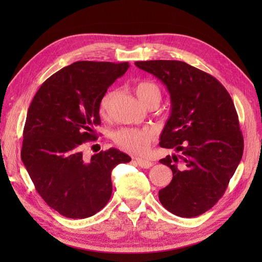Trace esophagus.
I'll return each mask as SVG.
<instances>
[{
    "mask_svg": "<svg viewBox=\"0 0 262 262\" xmlns=\"http://www.w3.org/2000/svg\"><path fill=\"white\" fill-rule=\"evenodd\" d=\"M136 162L143 169H148V168H151V166L153 165V162H151V161L144 160V159H136Z\"/></svg>",
    "mask_w": 262,
    "mask_h": 262,
    "instance_id": "esophagus-1",
    "label": "esophagus"
}]
</instances>
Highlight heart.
Masks as SVG:
<instances>
[{
  "instance_id": "1",
  "label": "heart",
  "mask_w": 262,
  "mask_h": 262,
  "mask_svg": "<svg viewBox=\"0 0 262 262\" xmlns=\"http://www.w3.org/2000/svg\"><path fill=\"white\" fill-rule=\"evenodd\" d=\"M135 93L141 102L148 107L153 103H158L161 100L160 88L153 82L143 81L137 83L135 85ZM115 96L114 91H108L103 94L100 100L99 111L102 116L108 114L111 101ZM155 135L152 129L147 128H133L126 127L117 130L114 134V141L117 145H119L125 151L133 154H143L145 153L151 146L154 141Z\"/></svg>"
}]
</instances>
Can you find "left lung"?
<instances>
[{
	"instance_id": "obj_1",
	"label": "left lung",
	"mask_w": 262,
	"mask_h": 262,
	"mask_svg": "<svg viewBox=\"0 0 262 262\" xmlns=\"http://www.w3.org/2000/svg\"><path fill=\"white\" fill-rule=\"evenodd\" d=\"M162 81L171 98V114L160 146L179 154L160 160L172 180L159 191L170 213L196 217L223 196L243 154V136L233 100L214 76L180 60L135 62Z\"/></svg>"
}]
</instances>
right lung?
<instances>
[{"instance_id": "right-lung-1", "label": "right lung", "mask_w": 262, "mask_h": 262, "mask_svg": "<svg viewBox=\"0 0 262 262\" xmlns=\"http://www.w3.org/2000/svg\"><path fill=\"white\" fill-rule=\"evenodd\" d=\"M128 62L81 60L47 79L33 97L24 129L21 160L46 204L69 219H86L111 197V171L132 160L117 148L83 159V143L96 141L99 104Z\"/></svg>"}]
</instances>
